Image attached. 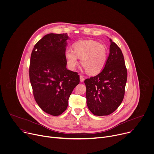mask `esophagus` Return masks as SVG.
Returning <instances> with one entry per match:
<instances>
[{"mask_svg":"<svg viewBox=\"0 0 154 154\" xmlns=\"http://www.w3.org/2000/svg\"><path fill=\"white\" fill-rule=\"evenodd\" d=\"M79 78H80V81H81V82H84V76H83L80 75Z\"/></svg>","mask_w":154,"mask_h":154,"instance_id":"obj_1","label":"esophagus"}]
</instances>
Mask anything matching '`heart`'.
Wrapping results in <instances>:
<instances>
[{"label":"heart","mask_w":154,"mask_h":154,"mask_svg":"<svg viewBox=\"0 0 154 154\" xmlns=\"http://www.w3.org/2000/svg\"><path fill=\"white\" fill-rule=\"evenodd\" d=\"M73 50L67 49L64 52L67 67L75 70L80 58L81 64L90 75L100 73L108 60V49L103 44L91 40H84L73 45Z\"/></svg>","instance_id":"1"}]
</instances>
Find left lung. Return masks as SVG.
<instances>
[{"mask_svg":"<svg viewBox=\"0 0 154 154\" xmlns=\"http://www.w3.org/2000/svg\"><path fill=\"white\" fill-rule=\"evenodd\" d=\"M106 64L97 75L86 79L87 105L95 116H108L121 104L125 94L127 70L119 46L109 38Z\"/></svg>","mask_w":154,"mask_h":154,"instance_id":"obj_1","label":"left lung"}]
</instances>
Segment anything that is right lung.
Here are the masks:
<instances>
[{
  "mask_svg": "<svg viewBox=\"0 0 154 154\" xmlns=\"http://www.w3.org/2000/svg\"><path fill=\"white\" fill-rule=\"evenodd\" d=\"M69 39L67 33L47 34L36 43L31 56L29 79L34 98L43 111L54 116L66 111L79 83L78 73L66 68L64 52Z\"/></svg>",
  "mask_w": 154,
  "mask_h": 154,
  "instance_id": "obj_1",
  "label": "right lung"
}]
</instances>
